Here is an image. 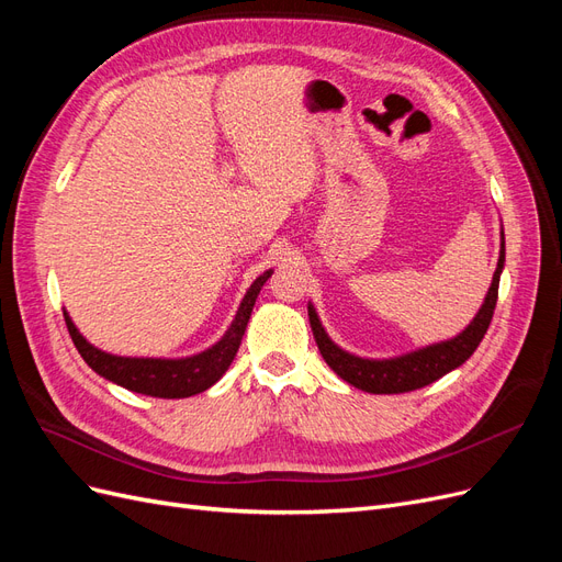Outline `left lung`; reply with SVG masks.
<instances>
[{
  "label": "left lung",
  "instance_id": "obj_1",
  "mask_svg": "<svg viewBox=\"0 0 562 562\" xmlns=\"http://www.w3.org/2000/svg\"><path fill=\"white\" fill-rule=\"evenodd\" d=\"M504 229H502V244H499V260L497 269L492 274V283L487 288V295L475 312L469 326L457 333L450 339H440V342L419 347L413 351H405L398 356H389V359H366V356H356L339 345H335L330 335L323 328V323L310 302V323L312 333L318 345V351L326 363L335 370L337 378H342L347 384L368 391V394H405V391H415L440 380L454 368L467 363L471 353L479 349L481 339L487 333V326L495 314L497 293H499V279L504 271Z\"/></svg>",
  "mask_w": 562,
  "mask_h": 562
}]
</instances>
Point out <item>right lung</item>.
I'll return each instance as SVG.
<instances>
[{
    "label": "right lung",
    "mask_w": 562,
    "mask_h": 562,
    "mask_svg": "<svg viewBox=\"0 0 562 562\" xmlns=\"http://www.w3.org/2000/svg\"><path fill=\"white\" fill-rule=\"evenodd\" d=\"M271 274H274V269H267L265 274H260L250 283L239 310L234 314V321L229 323V328L213 347L203 349L194 356H182V359H149V356L145 359V356L108 353L93 347L89 339L79 333L70 314H63L67 330H70V337L77 351L81 353V359L87 361L89 368H93L100 378L143 396L190 398L194 394H201V391L211 389L232 366L236 351H239L241 337L246 333L255 300H258L262 285Z\"/></svg>",
    "instance_id": "obj_1"
}]
</instances>
